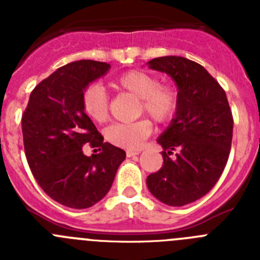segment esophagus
I'll return each mask as SVG.
<instances>
[{
  "mask_svg": "<svg viewBox=\"0 0 260 260\" xmlns=\"http://www.w3.org/2000/svg\"><path fill=\"white\" fill-rule=\"evenodd\" d=\"M139 151H133V150H127L126 151V156H127V157H133V156H137V155H139Z\"/></svg>",
  "mask_w": 260,
  "mask_h": 260,
  "instance_id": "obj_1",
  "label": "esophagus"
}]
</instances>
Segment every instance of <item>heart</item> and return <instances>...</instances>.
Instances as JSON below:
<instances>
[{"instance_id":"b5f03b06","label":"heart","mask_w":260,"mask_h":260,"mask_svg":"<svg viewBox=\"0 0 260 260\" xmlns=\"http://www.w3.org/2000/svg\"><path fill=\"white\" fill-rule=\"evenodd\" d=\"M112 86L139 99V113H146L157 123L169 122L180 107V92L173 84L160 83L150 71L128 70L117 77ZM82 109L98 123L109 118V98L104 87L89 84L82 93ZM152 133V123L143 118L132 123H113L105 130V138L113 146L138 150Z\"/></svg>"}]
</instances>
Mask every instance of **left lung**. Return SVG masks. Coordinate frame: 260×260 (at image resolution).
<instances>
[{
  "mask_svg": "<svg viewBox=\"0 0 260 260\" xmlns=\"http://www.w3.org/2000/svg\"><path fill=\"white\" fill-rule=\"evenodd\" d=\"M151 69L176 82L180 107L157 143L162 167L147 177L151 194L168 206H185L204 197L228 162L233 116L226 93L202 65L177 56L153 58ZM176 152V158L170 155Z\"/></svg>",
  "mask_w": 260,
  "mask_h": 260,
  "instance_id": "left-lung-1",
  "label": "left lung"
}]
</instances>
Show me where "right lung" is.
<instances>
[{"label":"right lung","mask_w":260,"mask_h":260,"mask_svg":"<svg viewBox=\"0 0 260 260\" xmlns=\"http://www.w3.org/2000/svg\"><path fill=\"white\" fill-rule=\"evenodd\" d=\"M110 65L80 59L57 69L29 95L22 114L27 162L39 186L53 201L83 210L104 198L114 181L125 151L98 132L82 109V93ZM89 143L100 154L86 156L81 147Z\"/></svg>","instance_id":"obj_1"}]
</instances>
